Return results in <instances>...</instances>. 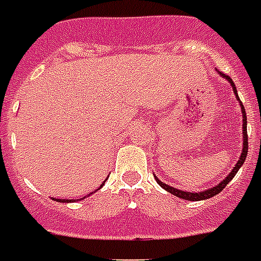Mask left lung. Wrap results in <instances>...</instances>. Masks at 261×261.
Masks as SVG:
<instances>
[{"mask_svg": "<svg viewBox=\"0 0 261 261\" xmlns=\"http://www.w3.org/2000/svg\"><path fill=\"white\" fill-rule=\"evenodd\" d=\"M218 73L221 74V77L226 79V80L230 83V86H232V88H233L234 95H236L238 101H239V95H238V91H236V87H234L232 79H230L229 75L221 73V71H218ZM239 102H240V101H239ZM240 110H242V116H243V149H242V154H240L239 160H238V163H236V166H234L233 169H232V171L229 173V175L226 177V178H225V180L221 181L219 184H216L215 187H212V188H210V190H205V191H199V193H187V191H182V190H177V188H174V187H170L169 184H164L163 181H160L156 177L157 184L162 187V188H164L166 191H169L170 194H173V195L178 197V198L187 199V201H201V199H208V198H211V197L216 195V194L221 193L223 188L226 187V184H228L229 181L233 178L234 174H236V173L239 171L240 167L243 166V163H245V160H246V156H247V145H249V142H247V127H246V125H247V119H246L245 107H243L242 104H240Z\"/></svg>", "mask_w": 261, "mask_h": 261, "instance_id": "left-lung-1", "label": "left lung"}]
</instances>
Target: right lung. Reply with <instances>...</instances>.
<instances>
[{"instance_id":"obj_1","label":"right lung","mask_w":261,"mask_h":261,"mask_svg":"<svg viewBox=\"0 0 261 261\" xmlns=\"http://www.w3.org/2000/svg\"><path fill=\"white\" fill-rule=\"evenodd\" d=\"M102 186H104V184H102ZM56 201H59V202H73L74 199H56Z\"/></svg>"}]
</instances>
